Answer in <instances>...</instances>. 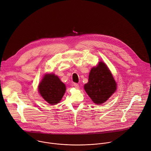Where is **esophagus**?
Returning a JSON list of instances; mask_svg holds the SVG:
<instances>
[{"label": "esophagus", "instance_id": "obj_1", "mask_svg": "<svg viewBox=\"0 0 151 151\" xmlns=\"http://www.w3.org/2000/svg\"><path fill=\"white\" fill-rule=\"evenodd\" d=\"M73 86H74L75 88H78V87H79V85H78L77 83H74V84H73Z\"/></svg>", "mask_w": 151, "mask_h": 151}]
</instances>
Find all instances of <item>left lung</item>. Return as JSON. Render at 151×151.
Masks as SVG:
<instances>
[{"label": "left lung", "mask_w": 151, "mask_h": 151, "mask_svg": "<svg viewBox=\"0 0 151 151\" xmlns=\"http://www.w3.org/2000/svg\"><path fill=\"white\" fill-rule=\"evenodd\" d=\"M84 87L92 101L100 105L106 101L114 93L116 84L108 68L101 62L96 67L92 68L88 76V82Z\"/></svg>", "instance_id": "8db88e82"}]
</instances>
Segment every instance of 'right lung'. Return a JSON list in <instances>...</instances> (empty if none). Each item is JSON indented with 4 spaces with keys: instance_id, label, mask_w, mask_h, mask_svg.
I'll list each match as a JSON object with an SVG mask.
<instances>
[{
    "instance_id": "1",
    "label": "right lung",
    "mask_w": 151,
    "mask_h": 151,
    "mask_svg": "<svg viewBox=\"0 0 151 151\" xmlns=\"http://www.w3.org/2000/svg\"><path fill=\"white\" fill-rule=\"evenodd\" d=\"M66 90L65 84L55 74L45 75L39 86V91L43 98L50 105L60 102Z\"/></svg>"
}]
</instances>
